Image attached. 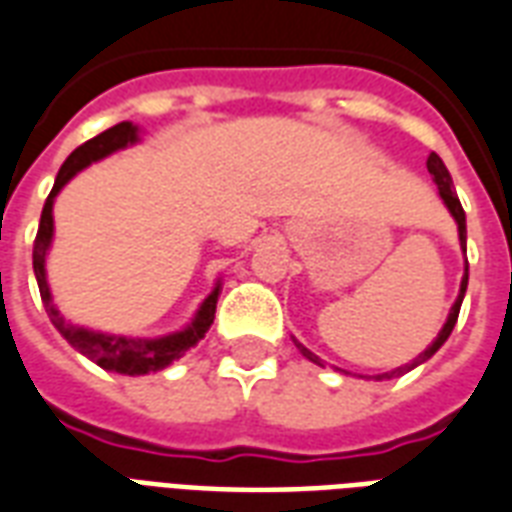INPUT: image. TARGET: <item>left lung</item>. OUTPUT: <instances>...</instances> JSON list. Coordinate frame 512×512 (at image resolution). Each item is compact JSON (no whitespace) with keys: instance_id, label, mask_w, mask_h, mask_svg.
<instances>
[{"instance_id":"obj_1","label":"left lung","mask_w":512,"mask_h":512,"mask_svg":"<svg viewBox=\"0 0 512 512\" xmlns=\"http://www.w3.org/2000/svg\"><path fill=\"white\" fill-rule=\"evenodd\" d=\"M426 165H429V173H431V176H434V181H437V189H439V195H442V200H445V206L450 208V214H453V219H456V222H458V238H461V246H464V252H467V217H464V208H461V200H458L456 189H453V179H450L448 168H445V162L439 160L437 154H429V162H426ZM467 279H469V266H467V271H464V279H461V293H458L456 304H453V309H450V314H448V323L442 325V331H439L437 339L431 342L429 350L420 352L415 361L407 363V366H399L396 372L377 374V380H391V377H401V374H407V372H410V369H415L418 363L429 361L431 355H434V352H437L439 347H442V344L448 342L450 331H453V325H456V320H458V312H461V301H464V293H467ZM298 350L304 352L309 361L320 363V358H317L314 352L306 350L304 344H298Z\"/></svg>"}]
</instances>
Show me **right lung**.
I'll list each match as a JSON object with an SVG mask.
<instances>
[{
    "mask_svg": "<svg viewBox=\"0 0 512 512\" xmlns=\"http://www.w3.org/2000/svg\"><path fill=\"white\" fill-rule=\"evenodd\" d=\"M135 127L130 121H121L111 130L100 132L97 138L86 140L83 146L64 160V165L59 168V176L54 181V189L45 200L43 214H40V227H37V238H34V276H37V287H40V298H43V306L51 323L59 328L67 342L73 344L75 350L83 352L86 358H92L97 366L108 369V372L119 374H149L157 372V369H165L170 361L181 358L189 347L206 336V331L214 323V312H217V298H219V285L214 293L208 295L203 306H200L195 323L184 328L179 333H170V336H162V339H124V336H108V333H94L86 331V328H75V325L64 323V317L56 312L54 301H51V293H48V282H45V252H48V244H51V236H54V217H51V208H54L56 192L73 179L75 173L81 168H86L89 162L102 160L105 154H111L116 149H124L127 143H135Z\"/></svg>",
    "mask_w": 512,
    "mask_h": 512,
    "instance_id": "obj_1",
    "label": "right lung"
}]
</instances>
